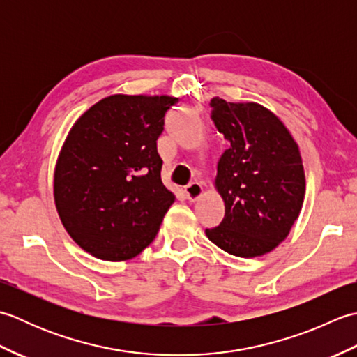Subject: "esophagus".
<instances>
[{
	"instance_id": "obj_1",
	"label": "esophagus",
	"mask_w": 357,
	"mask_h": 357,
	"mask_svg": "<svg viewBox=\"0 0 357 357\" xmlns=\"http://www.w3.org/2000/svg\"><path fill=\"white\" fill-rule=\"evenodd\" d=\"M184 195H185V198H187L188 201L195 202V201L198 199L199 196L202 195V185L198 184V183L188 184V185L184 188Z\"/></svg>"
}]
</instances>
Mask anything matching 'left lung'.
<instances>
[{"label":"left lung","mask_w":357,"mask_h":357,"mask_svg":"<svg viewBox=\"0 0 357 357\" xmlns=\"http://www.w3.org/2000/svg\"><path fill=\"white\" fill-rule=\"evenodd\" d=\"M210 105L229 147L219 158L215 179L225 215L206 234L230 255L262 256L288 236L304 204L299 147L282 121L261 104L213 98Z\"/></svg>","instance_id":"obj_1"}]
</instances>
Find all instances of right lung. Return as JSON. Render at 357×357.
<instances>
[{"label": "right lung", "instance_id": "right-lung-1", "mask_svg": "<svg viewBox=\"0 0 357 357\" xmlns=\"http://www.w3.org/2000/svg\"><path fill=\"white\" fill-rule=\"evenodd\" d=\"M179 98L112 95L67 135L53 179L55 206L77 244L102 261H126L155 239L174 195L161 181L156 141Z\"/></svg>", "mask_w": 357, "mask_h": 357}]
</instances>
